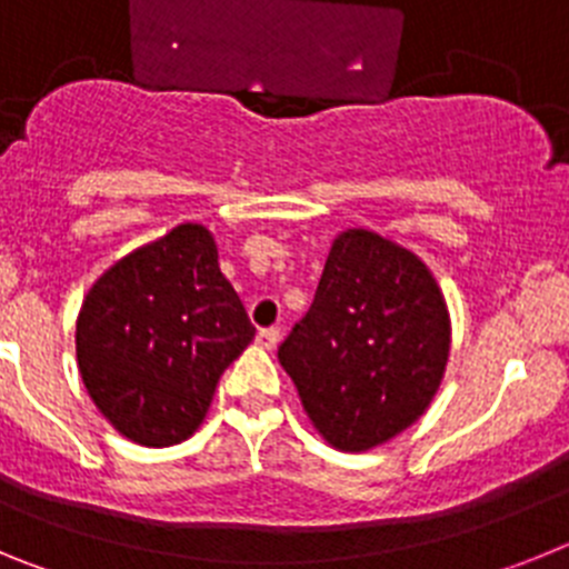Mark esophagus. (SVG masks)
<instances>
[{
	"label": "esophagus",
	"mask_w": 569,
	"mask_h": 569,
	"mask_svg": "<svg viewBox=\"0 0 569 569\" xmlns=\"http://www.w3.org/2000/svg\"><path fill=\"white\" fill-rule=\"evenodd\" d=\"M256 339H259L261 347H268V350H273V347L279 345V328H261Z\"/></svg>",
	"instance_id": "obj_1"
}]
</instances>
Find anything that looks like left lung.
<instances>
[{
  "mask_svg": "<svg viewBox=\"0 0 569 569\" xmlns=\"http://www.w3.org/2000/svg\"><path fill=\"white\" fill-rule=\"evenodd\" d=\"M450 356V316L425 261L370 230L336 236L313 305L279 345L301 407L361 453L425 413Z\"/></svg>",
  "mask_w": 569,
  "mask_h": 569,
  "instance_id": "obj_1",
  "label": "left lung"
}]
</instances>
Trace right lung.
Returning a JSON list of instances; mask_svg holds the SVG:
<instances>
[{"mask_svg":"<svg viewBox=\"0 0 569 569\" xmlns=\"http://www.w3.org/2000/svg\"><path fill=\"white\" fill-rule=\"evenodd\" d=\"M202 224H179L104 270L77 319V361L99 413L144 447L190 439L216 385L253 341Z\"/></svg>","mask_w":569,"mask_h":569,"instance_id":"1","label":"right lung"}]
</instances>
